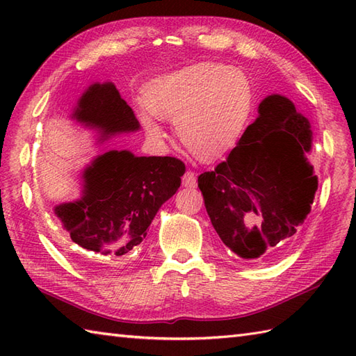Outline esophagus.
<instances>
[{
	"instance_id": "1",
	"label": "esophagus",
	"mask_w": 356,
	"mask_h": 356,
	"mask_svg": "<svg viewBox=\"0 0 356 356\" xmlns=\"http://www.w3.org/2000/svg\"><path fill=\"white\" fill-rule=\"evenodd\" d=\"M182 184L185 188H195L197 186V179L193 171H186L182 177Z\"/></svg>"
}]
</instances>
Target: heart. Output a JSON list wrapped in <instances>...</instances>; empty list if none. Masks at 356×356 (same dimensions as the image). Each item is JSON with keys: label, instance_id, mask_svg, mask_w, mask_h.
<instances>
[{"label": "heart", "instance_id": "heart-1", "mask_svg": "<svg viewBox=\"0 0 356 356\" xmlns=\"http://www.w3.org/2000/svg\"><path fill=\"white\" fill-rule=\"evenodd\" d=\"M139 119L148 136H163L156 118L174 120L184 145L202 159L237 147L254 108V90L243 73L217 64H195L151 82Z\"/></svg>", "mask_w": 356, "mask_h": 356}]
</instances>
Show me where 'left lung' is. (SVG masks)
Returning a JSON list of instances; mask_svg holds the SVG:
<instances>
[{
    "mask_svg": "<svg viewBox=\"0 0 356 356\" xmlns=\"http://www.w3.org/2000/svg\"><path fill=\"white\" fill-rule=\"evenodd\" d=\"M311 147L307 118L286 96L270 95L228 159L199 176L211 223L241 259H260L311 213L318 188L306 157Z\"/></svg>",
    "mask_w": 356,
    "mask_h": 356,
    "instance_id": "1",
    "label": "left lung"
}]
</instances>
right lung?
Wrapping results in <instances>:
<instances>
[{"mask_svg":"<svg viewBox=\"0 0 356 356\" xmlns=\"http://www.w3.org/2000/svg\"><path fill=\"white\" fill-rule=\"evenodd\" d=\"M72 119L96 130L101 142L140 128L113 82L90 86ZM184 172L185 163L176 157L110 149L82 171L81 199L55 207V216L92 259H122L145 240L159 208L179 190Z\"/></svg>","mask_w":356,"mask_h":356,"instance_id":"right-lung-1","label":"right lung"}]
</instances>
